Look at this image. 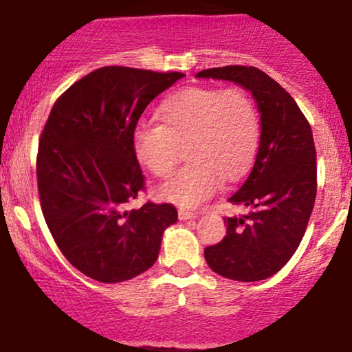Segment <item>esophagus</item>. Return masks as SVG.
I'll return each instance as SVG.
<instances>
[{
    "label": "esophagus",
    "instance_id": "obj_1",
    "mask_svg": "<svg viewBox=\"0 0 352 352\" xmlns=\"http://www.w3.org/2000/svg\"><path fill=\"white\" fill-rule=\"evenodd\" d=\"M199 214L194 212V210H187V209H179V219L180 221H187V219H195Z\"/></svg>",
    "mask_w": 352,
    "mask_h": 352
}]
</instances>
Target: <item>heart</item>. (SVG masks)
<instances>
[{
    "label": "heart",
    "instance_id": "heart-1",
    "mask_svg": "<svg viewBox=\"0 0 352 352\" xmlns=\"http://www.w3.org/2000/svg\"><path fill=\"white\" fill-rule=\"evenodd\" d=\"M160 120L136 126L133 148L140 164L160 179L173 172L187 148L190 164L158 188V197L182 207L212 197L223 179L243 177L260 145V113L243 89H180L162 102Z\"/></svg>",
    "mask_w": 352,
    "mask_h": 352
}]
</instances>
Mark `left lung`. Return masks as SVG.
<instances>
[{
	"instance_id": "obj_1",
	"label": "left lung",
	"mask_w": 352,
	"mask_h": 352,
	"mask_svg": "<svg viewBox=\"0 0 352 352\" xmlns=\"http://www.w3.org/2000/svg\"><path fill=\"white\" fill-rule=\"evenodd\" d=\"M197 77L232 80L253 94L261 136L250 175L229 197L244 216L224 217L223 241L207 246L212 272L238 282H258L288 263L297 251L317 194L312 129L297 102L268 74L246 65L201 70Z\"/></svg>"
}]
</instances>
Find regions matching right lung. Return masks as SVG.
Returning <instances> with one entry per match:
<instances>
[{
    "label": "right lung",
    "mask_w": 352,
    "mask_h": 352,
    "mask_svg": "<svg viewBox=\"0 0 352 352\" xmlns=\"http://www.w3.org/2000/svg\"><path fill=\"white\" fill-rule=\"evenodd\" d=\"M182 77L108 65L74 82L50 111L36 155L40 206L65 260L89 278L118 283L146 272L177 221L172 204H126L145 190L133 148L140 116Z\"/></svg>",
    "instance_id": "add662e5"
}]
</instances>
